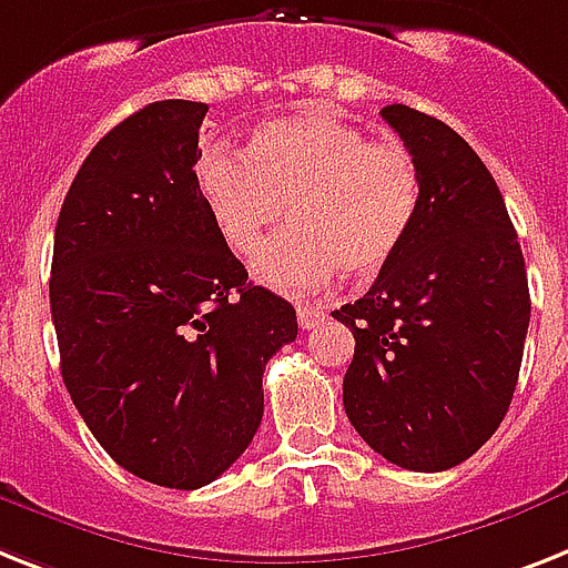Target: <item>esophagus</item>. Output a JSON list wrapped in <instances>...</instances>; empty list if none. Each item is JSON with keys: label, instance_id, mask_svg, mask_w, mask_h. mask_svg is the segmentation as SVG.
<instances>
[{"label": "esophagus", "instance_id": "esophagus-1", "mask_svg": "<svg viewBox=\"0 0 568 568\" xmlns=\"http://www.w3.org/2000/svg\"><path fill=\"white\" fill-rule=\"evenodd\" d=\"M324 321V308L315 303H297V324L300 329H315Z\"/></svg>", "mask_w": 568, "mask_h": 568}]
</instances>
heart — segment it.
<instances>
[{"instance_id":"1","label":"heart","mask_w":568,"mask_h":568,"mask_svg":"<svg viewBox=\"0 0 568 568\" xmlns=\"http://www.w3.org/2000/svg\"><path fill=\"white\" fill-rule=\"evenodd\" d=\"M195 183L230 251L251 253L288 206L292 230L253 256L262 285L306 294L344 271L373 280L403 251L423 183L412 151L326 113L271 119L247 151L204 145Z\"/></svg>"}]
</instances>
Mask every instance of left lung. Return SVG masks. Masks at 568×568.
Segmentation results:
<instances>
[{
  "mask_svg": "<svg viewBox=\"0 0 568 568\" xmlns=\"http://www.w3.org/2000/svg\"><path fill=\"white\" fill-rule=\"evenodd\" d=\"M382 119L412 151L423 201L371 292L332 312L356 338L344 412L382 458L440 473L476 455L508 414L531 321L528 274L481 156L414 108L388 104Z\"/></svg>",
  "mask_w": 568,
  "mask_h": 568,
  "instance_id": "8db88e82",
  "label": "left lung"
}]
</instances>
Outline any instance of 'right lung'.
Wrapping results in <instances>:
<instances>
[{"instance_id":"add662e5","label":"right lung","mask_w":568,"mask_h":568,"mask_svg":"<svg viewBox=\"0 0 568 568\" xmlns=\"http://www.w3.org/2000/svg\"><path fill=\"white\" fill-rule=\"evenodd\" d=\"M201 101H154L90 151L54 227L60 376L119 467L197 490L251 446L262 373L297 338L288 300L247 283L195 183Z\"/></svg>"}]
</instances>
